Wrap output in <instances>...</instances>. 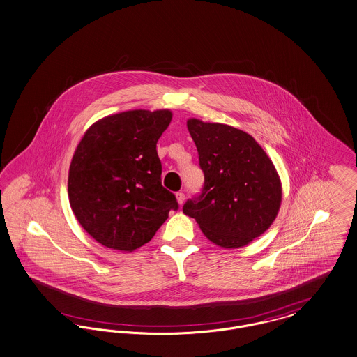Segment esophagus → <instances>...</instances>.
Masks as SVG:
<instances>
[{"label":"esophagus","mask_w":357,"mask_h":357,"mask_svg":"<svg viewBox=\"0 0 357 357\" xmlns=\"http://www.w3.org/2000/svg\"><path fill=\"white\" fill-rule=\"evenodd\" d=\"M176 199H177V203L181 206L184 203V200H185V195L183 192H177L176 193Z\"/></svg>","instance_id":"obj_1"}]
</instances>
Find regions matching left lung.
<instances>
[{"mask_svg": "<svg viewBox=\"0 0 357 357\" xmlns=\"http://www.w3.org/2000/svg\"><path fill=\"white\" fill-rule=\"evenodd\" d=\"M204 185L187 200L184 214L225 249L242 248L265 233L282 204V183L273 162L252 135L227 124L188 119Z\"/></svg>", "mask_w": 357, "mask_h": 357, "instance_id": "left-lung-1", "label": "left lung"}]
</instances>
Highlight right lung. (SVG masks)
I'll list each match as a JSON object with an SVG mask.
<instances>
[{
    "label": "right lung",
    "instance_id": "add662e5",
    "mask_svg": "<svg viewBox=\"0 0 357 357\" xmlns=\"http://www.w3.org/2000/svg\"><path fill=\"white\" fill-rule=\"evenodd\" d=\"M170 120L169 109L126 111L97 120L78 143L69 169L70 207L98 243L132 252L178 208L161 184L157 154Z\"/></svg>",
    "mask_w": 357,
    "mask_h": 357
}]
</instances>
